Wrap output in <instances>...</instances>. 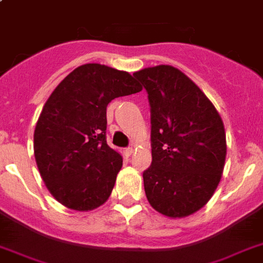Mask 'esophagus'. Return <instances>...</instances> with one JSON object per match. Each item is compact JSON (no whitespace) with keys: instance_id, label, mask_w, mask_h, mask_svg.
Here are the masks:
<instances>
[{"instance_id":"obj_1","label":"esophagus","mask_w":263,"mask_h":263,"mask_svg":"<svg viewBox=\"0 0 263 263\" xmlns=\"http://www.w3.org/2000/svg\"><path fill=\"white\" fill-rule=\"evenodd\" d=\"M132 153H134V148H132V147L125 148V154H127V156H131Z\"/></svg>"}]
</instances>
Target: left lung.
Returning <instances> with one entry per match:
<instances>
[{"label": "left lung", "mask_w": 263, "mask_h": 263, "mask_svg": "<svg viewBox=\"0 0 263 263\" xmlns=\"http://www.w3.org/2000/svg\"><path fill=\"white\" fill-rule=\"evenodd\" d=\"M146 88L152 113V165L144 192L171 218L194 214L220 183L227 157L224 123L210 99L172 65L134 73Z\"/></svg>", "instance_id": "8db88e82"}]
</instances>
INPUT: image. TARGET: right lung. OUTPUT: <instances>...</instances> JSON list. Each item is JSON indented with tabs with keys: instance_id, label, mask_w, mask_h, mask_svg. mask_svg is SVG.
I'll use <instances>...</instances> for the list:
<instances>
[{
	"instance_id": "add662e5",
	"label": "right lung",
	"mask_w": 263,
	"mask_h": 263,
	"mask_svg": "<svg viewBox=\"0 0 263 263\" xmlns=\"http://www.w3.org/2000/svg\"><path fill=\"white\" fill-rule=\"evenodd\" d=\"M140 90L128 72L84 64L51 92L35 127L34 154L60 203L88 212L110 196L123 157L106 143L107 103Z\"/></svg>"
}]
</instances>
